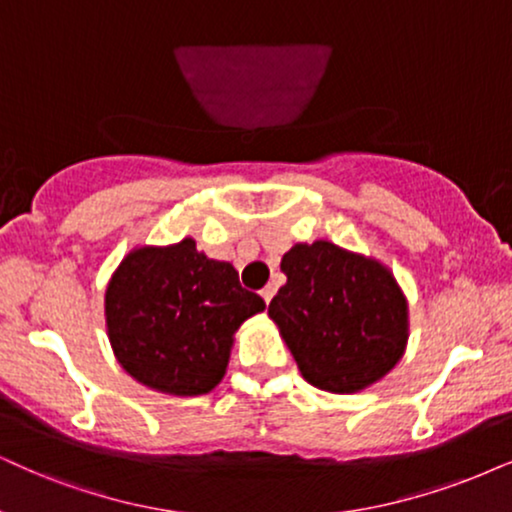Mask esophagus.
I'll return each instance as SVG.
<instances>
[{
	"instance_id": "34e87169",
	"label": "esophagus",
	"mask_w": 512,
	"mask_h": 512,
	"mask_svg": "<svg viewBox=\"0 0 512 512\" xmlns=\"http://www.w3.org/2000/svg\"><path fill=\"white\" fill-rule=\"evenodd\" d=\"M274 293H276V288H274V286H267V288H262V290H260V295L264 297V302H267V304L271 302V297H274Z\"/></svg>"
}]
</instances>
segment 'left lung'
<instances>
[{
  "label": "left lung",
  "instance_id": "obj_1",
  "mask_svg": "<svg viewBox=\"0 0 512 512\" xmlns=\"http://www.w3.org/2000/svg\"><path fill=\"white\" fill-rule=\"evenodd\" d=\"M281 271L288 281L269 302V316L309 385L352 394L397 366L409 307L390 269L316 241L293 245Z\"/></svg>",
  "mask_w": 512,
  "mask_h": 512
}]
</instances>
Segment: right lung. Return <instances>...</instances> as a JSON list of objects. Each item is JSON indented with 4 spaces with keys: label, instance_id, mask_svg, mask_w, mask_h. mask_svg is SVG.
<instances>
[{
    "label": "right lung",
    "instance_id": "1",
    "mask_svg": "<svg viewBox=\"0 0 512 512\" xmlns=\"http://www.w3.org/2000/svg\"><path fill=\"white\" fill-rule=\"evenodd\" d=\"M264 300L193 238L137 248L106 288V326L120 366L151 390L196 397L224 378L234 333Z\"/></svg>",
    "mask_w": 512,
    "mask_h": 512
}]
</instances>
